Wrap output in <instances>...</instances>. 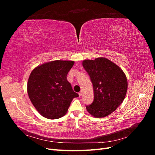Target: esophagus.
I'll use <instances>...</instances> for the list:
<instances>
[{"label":"esophagus","mask_w":155,"mask_h":155,"mask_svg":"<svg viewBox=\"0 0 155 155\" xmlns=\"http://www.w3.org/2000/svg\"><path fill=\"white\" fill-rule=\"evenodd\" d=\"M82 94H83V92H82L81 91L79 92V96H82Z\"/></svg>","instance_id":"obj_1"}]
</instances>
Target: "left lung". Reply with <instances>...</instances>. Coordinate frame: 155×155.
I'll use <instances>...</instances> for the list:
<instances>
[{"mask_svg":"<svg viewBox=\"0 0 155 155\" xmlns=\"http://www.w3.org/2000/svg\"><path fill=\"white\" fill-rule=\"evenodd\" d=\"M83 66L91 77L94 101L86 106L89 114L100 118L112 113L123 102L127 91V79L120 67L105 58L84 60Z\"/></svg>","mask_w":155,"mask_h":155,"instance_id":"1","label":"left lung"}]
</instances>
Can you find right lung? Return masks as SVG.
<instances>
[{
  "label": "right lung",
  "instance_id": "obj_1",
  "mask_svg": "<svg viewBox=\"0 0 155 155\" xmlns=\"http://www.w3.org/2000/svg\"><path fill=\"white\" fill-rule=\"evenodd\" d=\"M74 64L72 61H52L31 71L27 84L28 94L33 105L45 118L63 117L72 100L79 96L67 79Z\"/></svg>",
  "mask_w": 155,
  "mask_h": 155
}]
</instances>
